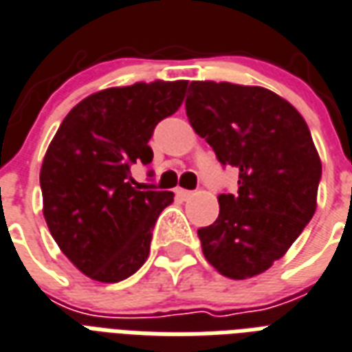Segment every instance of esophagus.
Returning a JSON list of instances; mask_svg holds the SVG:
<instances>
[{"mask_svg":"<svg viewBox=\"0 0 352 352\" xmlns=\"http://www.w3.org/2000/svg\"><path fill=\"white\" fill-rule=\"evenodd\" d=\"M175 194L181 197V199H190L192 195H194V192H190V190H184V188H177Z\"/></svg>","mask_w":352,"mask_h":352,"instance_id":"34e87169","label":"esophagus"}]
</instances>
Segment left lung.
I'll list each match as a JSON object with an SVG mask.
<instances>
[{
	"label": "left lung",
	"mask_w": 352,
	"mask_h": 352,
	"mask_svg": "<svg viewBox=\"0 0 352 352\" xmlns=\"http://www.w3.org/2000/svg\"><path fill=\"white\" fill-rule=\"evenodd\" d=\"M190 125L221 166H234L238 192L221 194L219 216L197 236L206 260L229 278H249L284 256L312 219L321 160L307 122L272 90L194 80Z\"/></svg>",
	"instance_id": "left-lung-1"
}]
</instances>
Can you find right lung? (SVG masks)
<instances>
[{"label":"right lung","instance_id":"add662e5","mask_svg":"<svg viewBox=\"0 0 352 352\" xmlns=\"http://www.w3.org/2000/svg\"><path fill=\"white\" fill-rule=\"evenodd\" d=\"M188 80L107 88L77 103L40 170L44 218L72 264L99 283L140 270L171 192L134 186L133 164H151L157 123L181 107Z\"/></svg>","mask_w":352,"mask_h":352}]
</instances>
